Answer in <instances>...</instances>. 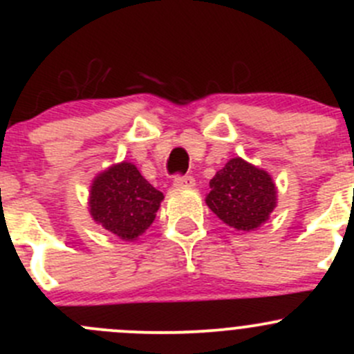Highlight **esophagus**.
<instances>
[{
	"label": "esophagus",
	"instance_id": "obj_1",
	"mask_svg": "<svg viewBox=\"0 0 354 354\" xmlns=\"http://www.w3.org/2000/svg\"><path fill=\"white\" fill-rule=\"evenodd\" d=\"M173 185L176 188H194L195 187V178L194 176H176V178H174Z\"/></svg>",
	"mask_w": 354,
	"mask_h": 354
}]
</instances>
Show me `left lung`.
Masks as SVG:
<instances>
[{
  "instance_id": "left-lung-1",
  "label": "left lung",
  "mask_w": 354,
  "mask_h": 354,
  "mask_svg": "<svg viewBox=\"0 0 354 354\" xmlns=\"http://www.w3.org/2000/svg\"><path fill=\"white\" fill-rule=\"evenodd\" d=\"M205 203L209 209L238 231H255L269 221L277 205V188L262 167L234 157L209 183Z\"/></svg>"
}]
</instances>
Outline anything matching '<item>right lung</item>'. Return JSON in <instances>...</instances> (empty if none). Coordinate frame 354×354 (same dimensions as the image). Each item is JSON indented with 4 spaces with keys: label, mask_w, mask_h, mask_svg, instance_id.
I'll use <instances>...</instances> for the list:
<instances>
[{
    "label": "right lung",
    "mask_w": 354,
    "mask_h": 354,
    "mask_svg": "<svg viewBox=\"0 0 354 354\" xmlns=\"http://www.w3.org/2000/svg\"><path fill=\"white\" fill-rule=\"evenodd\" d=\"M164 195L131 162H118L94 178L88 192L92 221L123 241H135L151 227Z\"/></svg>",
    "instance_id": "obj_1"
}]
</instances>
